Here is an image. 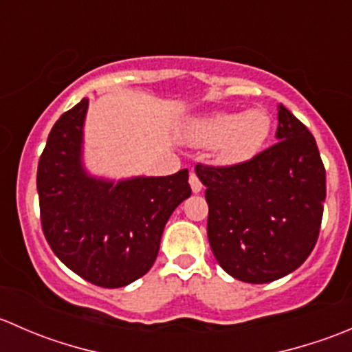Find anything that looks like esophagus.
Listing matches in <instances>:
<instances>
[{"mask_svg":"<svg viewBox=\"0 0 352 352\" xmlns=\"http://www.w3.org/2000/svg\"><path fill=\"white\" fill-rule=\"evenodd\" d=\"M189 182H190V187H192V192H194V194L201 192V190H202V182H201V179H199V177H197L194 172L190 173Z\"/></svg>","mask_w":352,"mask_h":352,"instance_id":"1","label":"esophagus"}]
</instances>
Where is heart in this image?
I'll return each instance as SVG.
<instances>
[{
  "label": "heart",
  "instance_id": "obj_1",
  "mask_svg": "<svg viewBox=\"0 0 352 352\" xmlns=\"http://www.w3.org/2000/svg\"><path fill=\"white\" fill-rule=\"evenodd\" d=\"M271 133V119L261 109L243 113H216L192 122L187 140L196 146L216 148L223 165H242L261 151Z\"/></svg>",
  "mask_w": 352,
  "mask_h": 352
}]
</instances>
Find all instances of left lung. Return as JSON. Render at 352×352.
<instances>
[{
	"label": "left lung",
	"mask_w": 352,
	"mask_h": 352,
	"mask_svg": "<svg viewBox=\"0 0 352 352\" xmlns=\"http://www.w3.org/2000/svg\"><path fill=\"white\" fill-rule=\"evenodd\" d=\"M278 143L235 166L197 163L206 186L208 240L218 264L264 285L300 267L318 240L325 168L308 127L278 105Z\"/></svg>",
	"instance_id": "1"
}]
</instances>
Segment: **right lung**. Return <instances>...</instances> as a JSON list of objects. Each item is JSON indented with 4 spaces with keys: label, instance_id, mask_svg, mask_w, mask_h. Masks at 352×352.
Instances as JSON below:
<instances>
[{
    "label": "right lung",
    "instance_id": "1",
    "mask_svg": "<svg viewBox=\"0 0 352 352\" xmlns=\"http://www.w3.org/2000/svg\"><path fill=\"white\" fill-rule=\"evenodd\" d=\"M88 100L63 113L37 166L41 225L59 261L85 281L122 287L155 264L173 209L192 194L189 170L105 182L81 166Z\"/></svg>",
    "mask_w": 352,
    "mask_h": 352
}]
</instances>
